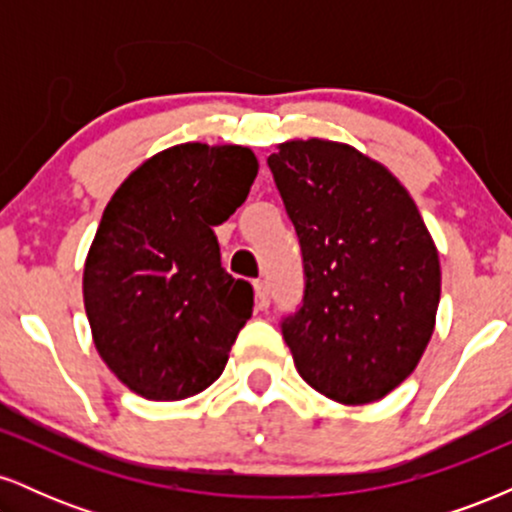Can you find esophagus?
<instances>
[{
	"instance_id": "1",
	"label": "esophagus",
	"mask_w": 512,
	"mask_h": 512,
	"mask_svg": "<svg viewBox=\"0 0 512 512\" xmlns=\"http://www.w3.org/2000/svg\"><path fill=\"white\" fill-rule=\"evenodd\" d=\"M255 298H257V308L260 310H267L269 308V286H267V281H262V279H257L255 284Z\"/></svg>"
}]
</instances>
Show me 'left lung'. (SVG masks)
Wrapping results in <instances>:
<instances>
[{"mask_svg": "<svg viewBox=\"0 0 512 512\" xmlns=\"http://www.w3.org/2000/svg\"><path fill=\"white\" fill-rule=\"evenodd\" d=\"M267 163L303 255V303L281 320L293 363L334 402H378L431 342L440 301L431 233L402 182L354 146L293 139Z\"/></svg>", "mask_w": 512, "mask_h": 512, "instance_id": "left-lung-1", "label": "left lung"}]
</instances>
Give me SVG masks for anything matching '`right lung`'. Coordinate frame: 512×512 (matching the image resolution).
Listing matches in <instances>:
<instances>
[{"label": "right lung", "mask_w": 512, "mask_h": 512, "mask_svg": "<svg viewBox=\"0 0 512 512\" xmlns=\"http://www.w3.org/2000/svg\"><path fill=\"white\" fill-rule=\"evenodd\" d=\"M248 146L178 144L117 187L84 267L93 344L154 402L207 390L252 315V286L221 267L219 226L257 175Z\"/></svg>", "instance_id": "right-lung-1"}]
</instances>
